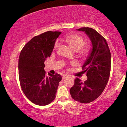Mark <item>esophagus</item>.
<instances>
[{
  "label": "esophagus",
  "mask_w": 127,
  "mask_h": 127,
  "mask_svg": "<svg viewBox=\"0 0 127 127\" xmlns=\"http://www.w3.org/2000/svg\"><path fill=\"white\" fill-rule=\"evenodd\" d=\"M68 78V76H66V75H65V76H64L62 77V79H63V80H64V79H65V78Z\"/></svg>",
  "instance_id": "obj_1"
}]
</instances>
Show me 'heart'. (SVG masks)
<instances>
[{
    "mask_svg": "<svg viewBox=\"0 0 127 127\" xmlns=\"http://www.w3.org/2000/svg\"><path fill=\"white\" fill-rule=\"evenodd\" d=\"M64 41L67 43L73 50L78 53V55L81 57H86L88 55L89 50L86 48H83L85 46L86 41L82 36L76 34L68 35L64 37ZM59 46V42L56 41L54 48L56 49Z\"/></svg>",
    "mask_w": 127,
    "mask_h": 127,
    "instance_id": "heart-1",
    "label": "heart"
}]
</instances>
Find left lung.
Segmentation results:
<instances>
[{
	"label": "left lung",
	"instance_id": "1",
	"mask_svg": "<svg viewBox=\"0 0 127 127\" xmlns=\"http://www.w3.org/2000/svg\"><path fill=\"white\" fill-rule=\"evenodd\" d=\"M77 30L89 36L92 48L82 66L87 80L82 82L76 78L70 94L74 100L86 104L96 99L106 87L110 73L111 54L106 40L95 30L89 27Z\"/></svg>",
	"mask_w": 127,
	"mask_h": 127
}]
</instances>
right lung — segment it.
<instances>
[{
  "label": "right lung",
  "mask_w": 127,
  "mask_h": 127,
  "mask_svg": "<svg viewBox=\"0 0 127 127\" xmlns=\"http://www.w3.org/2000/svg\"><path fill=\"white\" fill-rule=\"evenodd\" d=\"M59 31H48L35 36L21 50L18 61L21 87L28 99L40 106L48 105L55 99L61 75H46L44 62L50 57Z\"/></svg>",
  "instance_id": "1"
}]
</instances>
